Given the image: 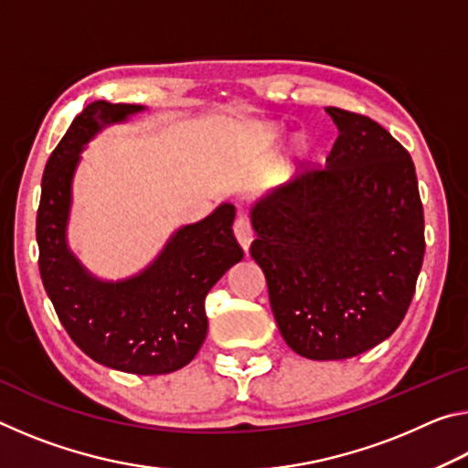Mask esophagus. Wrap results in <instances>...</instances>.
<instances>
[{
	"instance_id": "1",
	"label": "esophagus",
	"mask_w": 468,
	"mask_h": 468,
	"mask_svg": "<svg viewBox=\"0 0 468 468\" xmlns=\"http://www.w3.org/2000/svg\"><path fill=\"white\" fill-rule=\"evenodd\" d=\"M233 231H235L237 241H239V245L243 248V251H248L250 245H251V239H253V231H251L250 220L245 218L243 215H239L235 220V225H233Z\"/></svg>"
}]
</instances>
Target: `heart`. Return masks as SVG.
I'll return each instance as SVG.
<instances>
[{
	"label": "heart",
	"instance_id": "1",
	"mask_svg": "<svg viewBox=\"0 0 468 468\" xmlns=\"http://www.w3.org/2000/svg\"><path fill=\"white\" fill-rule=\"evenodd\" d=\"M271 136H272V138H276V136H279V132H272V133H271Z\"/></svg>",
	"mask_w": 468,
	"mask_h": 468
}]
</instances>
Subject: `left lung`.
<instances>
[{
	"mask_svg": "<svg viewBox=\"0 0 468 468\" xmlns=\"http://www.w3.org/2000/svg\"><path fill=\"white\" fill-rule=\"evenodd\" d=\"M338 138L326 169L251 204L279 330L315 361L348 359L400 326L421 272L425 237L410 154L366 115L328 107Z\"/></svg>",
	"mask_w": 468,
	"mask_h": 468,
	"instance_id": "1",
	"label": "left lung"
}]
</instances>
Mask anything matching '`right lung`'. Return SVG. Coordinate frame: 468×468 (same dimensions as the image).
Listing matches in <instances>:
<instances>
[{"instance_id": "obj_1", "label": "right lung", "mask_w": 468, "mask_h": 468, "mask_svg": "<svg viewBox=\"0 0 468 468\" xmlns=\"http://www.w3.org/2000/svg\"><path fill=\"white\" fill-rule=\"evenodd\" d=\"M142 105L94 101L76 117L47 161L37 212L38 271L69 338L101 366L161 376L196 357L208 332L204 299L243 250L233 235L235 206L223 202L179 227L144 271L102 281L68 245L72 184L86 144L107 125L128 122Z\"/></svg>"}]
</instances>
